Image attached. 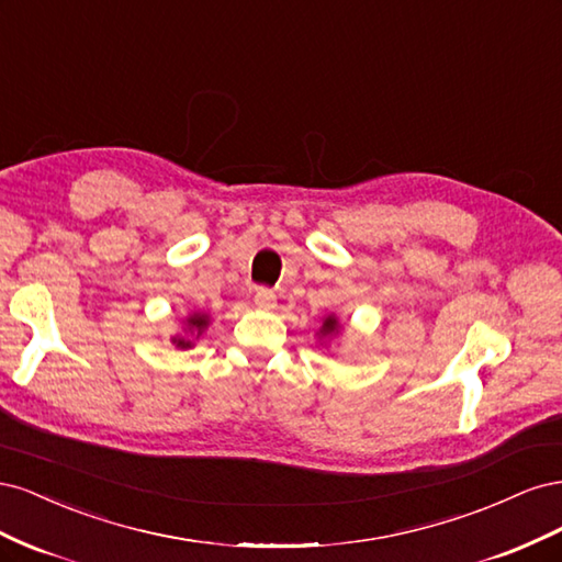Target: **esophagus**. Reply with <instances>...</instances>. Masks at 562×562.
Masks as SVG:
<instances>
[{"mask_svg": "<svg viewBox=\"0 0 562 562\" xmlns=\"http://www.w3.org/2000/svg\"><path fill=\"white\" fill-rule=\"evenodd\" d=\"M255 307L258 310H265V312H269V310H274L277 307V295L269 291V288H258V293H255Z\"/></svg>", "mask_w": 562, "mask_h": 562, "instance_id": "obj_1", "label": "esophagus"}]
</instances>
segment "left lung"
I'll list each match as a JSON object with an SVG mask.
<instances>
[{"label": "left lung", "mask_w": 562, "mask_h": 562, "mask_svg": "<svg viewBox=\"0 0 562 562\" xmlns=\"http://www.w3.org/2000/svg\"><path fill=\"white\" fill-rule=\"evenodd\" d=\"M339 333H342V323H339V318L335 314H328L321 318V328L316 330V337H318V345L321 347H328L330 339L337 337Z\"/></svg>", "instance_id": "1"}]
</instances>
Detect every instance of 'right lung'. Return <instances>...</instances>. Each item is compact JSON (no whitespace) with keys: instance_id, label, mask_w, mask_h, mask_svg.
Returning a JSON list of instances; mask_svg holds the SVG:
<instances>
[{"instance_id":"obj_1","label":"right lung","mask_w":562,"mask_h":562,"mask_svg":"<svg viewBox=\"0 0 562 562\" xmlns=\"http://www.w3.org/2000/svg\"><path fill=\"white\" fill-rule=\"evenodd\" d=\"M211 326V314L206 312H190L182 318V333H176L171 337V342L178 349H192L196 339L209 330Z\"/></svg>"}]
</instances>
